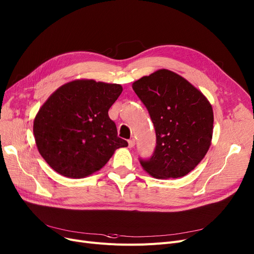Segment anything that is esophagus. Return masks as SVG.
<instances>
[{
    "label": "esophagus",
    "mask_w": 254,
    "mask_h": 254,
    "mask_svg": "<svg viewBox=\"0 0 254 254\" xmlns=\"http://www.w3.org/2000/svg\"><path fill=\"white\" fill-rule=\"evenodd\" d=\"M134 145H135V139H134V138H131V139L128 140V146H129V148L134 147Z\"/></svg>",
    "instance_id": "34e87169"
}]
</instances>
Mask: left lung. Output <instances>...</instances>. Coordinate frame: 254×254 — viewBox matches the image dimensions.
Wrapping results in <instances>:
<instances>
[{
  "label": "left lung",
  "instance_id": "obj_1",
  "mask_svg": "<svg viewBox=\"0 0 254 254\" xmlns=\"http://www.w3.org/2000/svg\"><path fill=\"white\" fill-rule=\"evenodd\" d=\"M153 122L156 147L143 169L159 179L189 174L210 146L214 113L205 96L188 80L169 69H158L132 84Z\"/></svg>",
  "mask_w": 254,
  "mask_h": 254
}]
</instances>
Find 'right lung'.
<instances>
[{
	"label": "right lung",
	"mask_w": 254,
	"mask_h": 254,
	"mask_svg": "<svg viewBox=\"0 0 254 254\" xmlns=\"http://www.w3.org/2000/svg\"><path fill=\"white\" fill-rule=\"evenodd\" d=\"M122 90L120 84L74 80L40 107L33 123L35 143L57 173L84 178L103 168L117 149L128 146L108 116Z\"/></svg>",
	"instance_id": "1"
}]
</instances>
